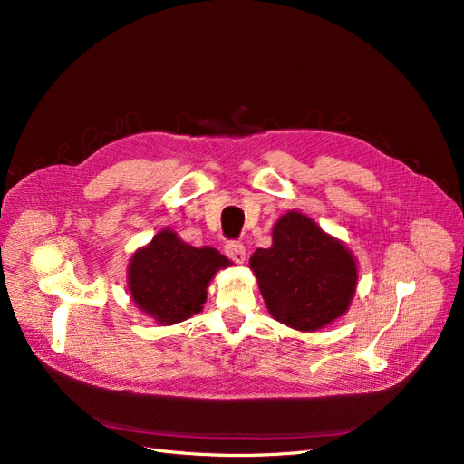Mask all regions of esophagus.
<instances>
[{
    "label": "esophagus",
    "mask_w": 464,
    "mask_h": 464,
    "mask_svg": "<svg viewBox=\"0 0 464 464\" xmlns=\"http://www.w3.org/2000/svg\"><path fill=\"white\" fill-rule=\"evenodd\" d=\"M224 254H227L234 263H244L246 261V247L242 242H228L224 246Z\"/></svg>",
    "instance_id": "obj_1"
}]
</instances>
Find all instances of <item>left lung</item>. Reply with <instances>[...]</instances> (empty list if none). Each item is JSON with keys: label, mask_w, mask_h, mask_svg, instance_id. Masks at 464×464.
<instances>
[{"label": "left lung", "mask_w": 464, "mask_h": 464, "mask_svg": "<svg viewBox=\"0 0 464 464\" xmlns=\"http://www.w3.org/2000/svg\"><path fill=\"white\" fill-rule=\"evenodd\" d=\"M249 269L269 314L304 333L344 315L358 286L353 251L300 210H288L275 222L273 244L256 249Z\"/></svg>", "instance_id": "8db88e82"}]
</instances>
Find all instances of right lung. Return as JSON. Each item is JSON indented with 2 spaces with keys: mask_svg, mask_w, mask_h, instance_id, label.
<instances>
[{
  "mask_svg": "<svg viewBox=\"0 0 464 464\" xmlns=\"http://www.w3.org/2000/svg\"><path fill=\"white\" fill-rule=\"evenodd\" d=\"M230 265L218 249L189 246L166 227L130 259L131 302L159 325H176L203 312L210 280Z\"/></svg>",
  "mask_w": 464,
  "mask_h": 464,
  "instance_id": "right-lung-1",
  "label": "right lung"
}]
</instances>
